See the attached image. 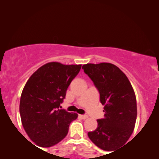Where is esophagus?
Returning a JSON list of instances; mask_svg holds the SVG:
<instances>
[{
	"instance_id": "34e87169",
	"label": "esophagus",
	"mask_w": 159,
	"mask_h": 159,
	"mask_svg": "<svg viewBox=\"0 0 159 159\" xmlns=\"http://www.w3.org/2000/svg\"><path fill=\"white\" fill-rule=\"evenodd\" d=\"M79 117L82 119H85L88 118V116H87V115H79Z\"/></svg>"
}]
</instances>
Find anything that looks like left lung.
Instances as JSON below:
<instances>
[{"mask_svg": "<svg viewBox=\"0 0 159 159\" xmlns=\"http://www.w3.org/2000/svg\"><path fill=\"white\" fill-rule=\"evenodd\" d=\"M82 69L98 90L104 106V118L98 119L96 129L88 135L99 148L114 151L125 144L134 130L137 102L133 88L125 73L110 63L84 64Z\"/></svg>", "mask_w": 159, "mask_h": 159, "instance_id": "obj_1", "label": "left lung"}]
</instances>
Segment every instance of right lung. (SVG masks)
Segmentation results:
<instances>
[{
  "mask_svg": "<svg viewBox=\"0 0 159 159\" xmlns=\"http://www.w3.org/2000/svg\"><path fill=\"white\" fill-rule=\"evenodd\" d=\"M82 65L51 62L32 74L21 93L19 112L23 127L37 145L51 147L68 134L76 113L60 109L67 88Z\"/></svg>",
  "mask_w": 159,
  "mask_h": 159,
  "instance_id": "add662e5",
  "label": "right lung"
}]
</instances>
